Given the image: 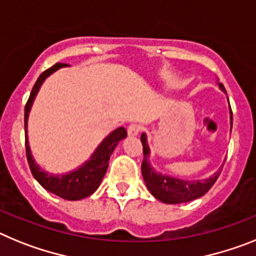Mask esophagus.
I'll list each match as a JSON object with an SVG mask.
<instances>
[{
	"label": "esophagus",
	"instance_id": "obj_1",
	"mask_svg": "<svg viewBox=\"0 0 256 256\" xmlns=\"http://www.w3.org/2000/svg\"><path fill=\"white\" fill-rule=\"evenodd\" d=\"M140 130H142L140 125H138V124H131L128 128V135H131V136H135V135H138L139 132H140Z\"/></svg>",
	"mask_w": 256,
	"mask_h": 256
}]
</instances>
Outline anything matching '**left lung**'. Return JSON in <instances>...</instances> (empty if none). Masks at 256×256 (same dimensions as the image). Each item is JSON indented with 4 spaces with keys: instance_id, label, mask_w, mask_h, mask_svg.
Instances as JSON below:
<instances>
[{
    "instance_id": "1",
    "label": "left lung",
    "mask_w": 256,
    "mask_h": 256,
    "mask_svg": "<svg viewBox=\"0 0 256 256\" xmlns=\"http://www.w3.org/2000/svg\"><path fill=\"white\" fill-rule=\"evenodd\" d=\"M219 88L226 92L223 84H219ZM230 126H232V112H230ZM140 140L143 144L142 174H143L144 182H146L148 190L164 204L174 205V204H183V202H190L196 198H200L210 190L211 186H214V183L220 175L222 168H219L208 179H204V180H182L178 178L160 174L150 166V160H148L150 152L148 143H146V134H142Z\"/></svg>"
}]
</instances>
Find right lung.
I'll list each match as a JSON object with an SVG mask.
<instances>
[{"instance_id":"obj_1","label":"right lung","mask_w":256,"mask_h":256,"mask_svg":"<svg viewBox=\"0 0 256 256\" xmlns=\"http://www.w3.org/2000/svg\"><path fill=\"white\" fill-rule=\"evenodd\" d=\"M68 66V64L56 63L51 68L42 72L38 80L36 81L32 91H30V99L26 104V110H24V128H26V160H28V165H30V171H32L33 176L40 184H41L46 190L59 196L64 200H70V201H77L82 200L85 197H88L90 194L98 190V186L100 184L102 179L104 178L108 168V161L110 158V154L114 150L120 140L126 138L128 131L125 128H118L112 131L108 136L98 146L94 154L91 156V158L88 162H85L81 168L77 170L70 171L68 174L64 175H52L48 174L46 171L42 170L37 164L34 162L32 157V153L30 150V144L26 139V122H28V114H30V106H32L33 100H34L36 95L38 92L40 88L44 84L46 78L51 73H54L59 68Z\"/></svg>"}]
</instances>
